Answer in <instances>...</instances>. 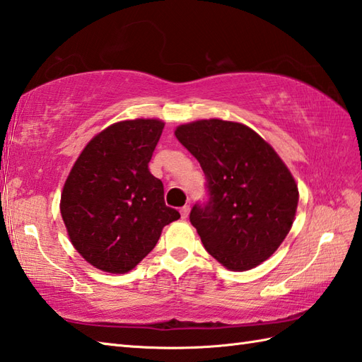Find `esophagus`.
<instances>
[{
    "mask_svg": "<svg viewBox=\"0 0 362 362\" xmlns=\"http://www.w3.org/2000/svg\"><path fill=\"white\" fill-rule=\"evenodd\" d=\"M189 205H185V206H182V209H180V214H182V219H187L188 217V214H189Z\"/></svg>",
    "mask_w": 362,
    "mask_h": 362,
    "instance_id": "esophagus-1",
    "label": "esophagus"
}]
</instances>
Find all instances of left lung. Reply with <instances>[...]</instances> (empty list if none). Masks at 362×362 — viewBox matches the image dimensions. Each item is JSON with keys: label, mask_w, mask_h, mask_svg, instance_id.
Returning a JSON list of instances; mask_svg holds the SVG:
<instances>
[{"label": "left lung", "mask_w": 362, "mask_h": 362, "mask_svg": "<svg viewBox=\"0 0 362 362\" xmlns=\"http://www.w3.org/2000/svg\"><path fill=\"white\" fill-rule=\"evenodd\" d=\"M175 137L204 170L208 202L189 221L205 250L233 272L257 267L295 221L299 191L276 151L248 126L219 119L180 124Z\"/></svg>", "instance_id": "obj_1"}]
</instances>
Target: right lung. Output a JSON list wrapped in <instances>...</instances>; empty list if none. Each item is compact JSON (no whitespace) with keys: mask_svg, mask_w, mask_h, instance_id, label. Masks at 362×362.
<instances>
[{"mask_svg":"<svg viewBox=\"0 0 362 362\" xmlns=\"http://www.w3.org/2000/svg\"><path fill=\"white\" fill-rule=\"evenodd\" d=\"M165 123H114L92 139L62 192V217L75 250L107 273H126L145 257L163 226L177 221L165 205L163 183L148 163Z\"/></svg>","mask_w":362,"mask_h":362,"instance_id":"1","label":"right lung"}]
</instances>
